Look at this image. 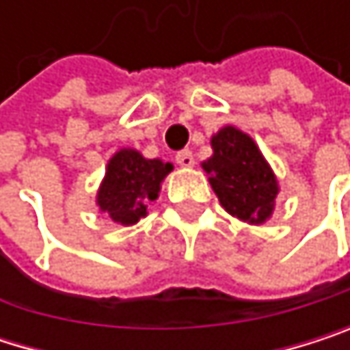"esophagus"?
<instances>
[{
	"mask_svg": "<svg viewBox=\"0 0 350 350\" xmlns=\"http://www.w3.org/2000/svg\"><path fill=\"white\" fill-rule=\"evenodd\" d=\"M175 161H177V163H179L181 167H185V169L193 167V163H196V159H193L191 150H181V152H177Z\"/></svg>",
	"mask_w": 350,
	"mask_h": 350,
	"instance_id": "obj_1",
	"label": "esophagus"
}]
</instances>
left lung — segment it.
Wrapping results in <instances>:
<instances>
[{
    "mask_svg": "<svg viewBox=\"0 0 350 350\" xmlns=\"http://www.w3.org/2000/svg\"><path fill=\"white\" fill-rule=\"evenodd\" d=\"M212 148L204 171L223 208L245 223H264L272 214L278 185L256 142L229 125L212 138Z\"/></svg>",
    "mask_w": 350,
    "mask_h": 350,
    "instance_id": "1",
    "label": "left lung"
}]
</instances>
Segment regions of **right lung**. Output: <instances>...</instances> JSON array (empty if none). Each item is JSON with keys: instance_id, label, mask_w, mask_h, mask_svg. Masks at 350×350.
<instances>
[{"instance_id": "obj_1", "label": "right lung", "mask_w": 350, "mask_h": 350, "mask_svg": "<svg viewBox=\"0 0 350 350\" xmlns=\"http://www.w3.org/2000/svg\"><path fill=\"white\" fill-rule=\"evenodd\" d=\"M169 171H173L171 163L150 161L136 150L123 148L109 161L96 202L115 223L134 225L146 216V204L157 200L161 181Z\"/></svg>"}]
</instances>
